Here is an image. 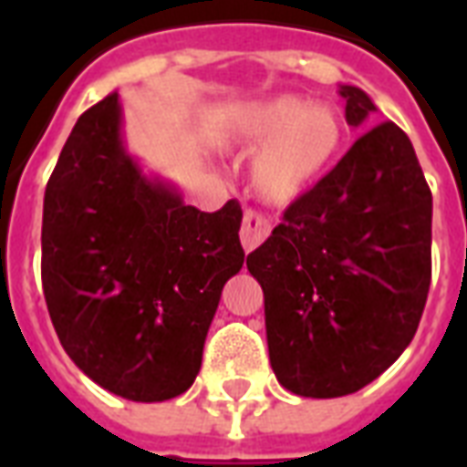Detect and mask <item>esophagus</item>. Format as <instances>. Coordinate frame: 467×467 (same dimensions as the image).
<instances>
[{
  "label": "esophagus",
  "mask_w": 467,
  "mask_h": 467,
  "mask_svg": "<svg viewBox=\"0 0 467 467\" xmlns=\"http://www.w3.org/2000/svg\"><path fill=\"white\" fill-rule=\"evenodd\" d=\"M271 233V225L269 220L259 215L254 211H247L244 213V218H242V230H240V240H242V247L244 252H252L262 244Z\"/></svg>",
  "instance_id": "esophagus-1"
}]
</instances>
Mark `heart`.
<instances>
[{
    "label": "heart",
    "instance_id": "1",
    "mask_svg": "<svg viewBox=\"0 0 467 467\" xmlns=\"http://www.w3.org/2000/svg\"><path fill=\"white\" fill-rule=\"evenodd\" d=\"M347 140V126L334 106L284 97L254 101L237 111L223 145L240 155L256 152L249 183L264 203L288 205L315 189L332 169Z\"/></svg>",
    "mask_w": 467,
    "mask_h": 467
}]
</instances>
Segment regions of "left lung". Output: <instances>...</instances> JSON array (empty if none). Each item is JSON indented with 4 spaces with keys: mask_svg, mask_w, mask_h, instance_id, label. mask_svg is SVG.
<instances>
[{
    "mask_svg": "<svg viewBox=\"0 0 467 467\" xmlns=\"http://www.w3.org/2000/svg\"><path fill=\"white\" fill-rule=\"evenodd\" d=\"M339 94L348 126L378 111L358 87ZM247 269L285 390L329 400L373 383L410 347L431 284V191L410 138L390 120L363 133Z\"/></svg>",
    "mask_w": 467,
    "mask_h": 467,
    "instance_id": "8db88e82",
    "label": "left lung"
}]
</instances>
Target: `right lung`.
I'll list each match as a JSON object with an SVG mask.
<instances>
[{
  "instance_id": "obj_1",
  "label": "right lung",
  "mask_w": 467,
  "mask_h": 467,
  "mask_svg": "<svg viewBox=\"0 0 467 467\" xmlns=\"http://www.w3.org/2000/svg\"><path fill=\"white\" fill-rule=\"evenodd\" d=\"M242 211L203 213L128 152L120 94L72 128L43 198V293L62 348L104 390L164 402L193 385Z\"/></svg>"
}]
</instances>
